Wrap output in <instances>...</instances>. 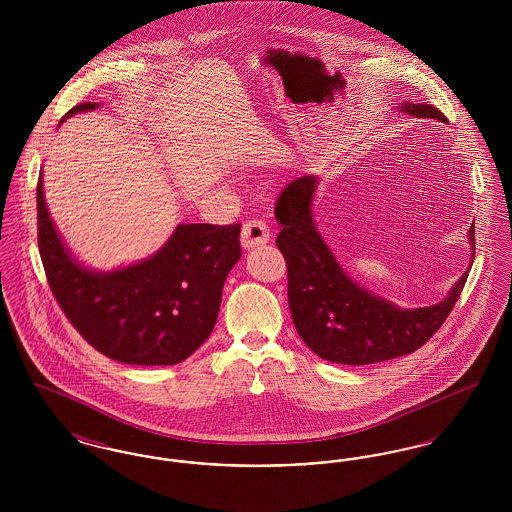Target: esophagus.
Returning <instances> with one entry per match:
<instances>
[{
    "mask_svg": "<svg viewBox=\"0 0 512 512\" xmlns=\"http://www.w3.org/2000/svg\"><path fill=\"white\" fill-rule=\"evenodd\" d=\"M270 230L263 220H247L242 226V247L245 251L268 244Z\"/></svg>",
    "mask_w": 512,
    "mask_h": 512,
    "instance_id": "1",
    "label": "esophagus"
}]
</instances>
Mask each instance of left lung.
I'll use <instances>...</instances> for the list:
<instances>
[{"mask_svg":"<svg viewBox=\"0 0 512 512\" xmlns=\"http://www.w3.org/2000/svg\"><path fill=\"white\" fill-rule=\"evenodd\" d=\"M397 111L447 122L426 103L403 101ZM317 190V174H305L282 190L274 207L282 224L276 245L288 265V301L297 334L320 359L340 365H372L413 353L438 332L463 292L474 261V224L468 230L470 263L463 276L438 303L405 309L366 290L341 267L318 232Z\"/></svg>","mask_w":512,"mask_h":512,"instance_id":"obj_1","label":"left lung"}]
</instances>
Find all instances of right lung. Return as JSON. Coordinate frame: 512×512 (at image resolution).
<instances>
[{
  "label": "right lung",
  "mask_w": 512,
  "mask_h": 512,
  "mask_svg": "<svg viewBox=\"0 0 512 512\" xmlns=\"http://www.w3.org/2000/svg\"><path fill=\"white\" fill-rule=\"evenodd\" d=\"M98 107L80 103L65 119ZM36 197L49 288L78 334L99 353L126 365H176L211 336L226 276L242 257L240 224H176L153 255L98 270L84 265L57 230L42 176Z\"/></svg>",
  "instance_id": "right-lung-1"
}]
</instances>
